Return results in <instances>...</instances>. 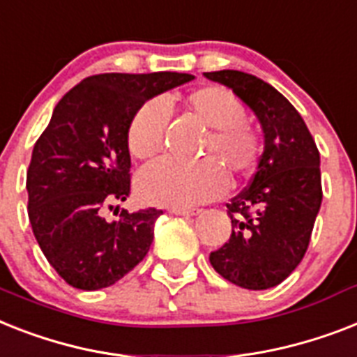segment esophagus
<instances>
[{
    "label": "esophagus",
    "instance_id": "obj_1",
    "mask_svg": "<svg viewBox=\"0 0 357 357\" xmlns=\"http://www.w3.org/2000/svg\"><path fill=\"white\" fill-rule=\"evenodd\" d=\"M170 213L178 214V216H198L202 211L199 208H172Z\"/></svg>",
    "mask_w": 357,
    "mask_h": 357
}]
</instances>
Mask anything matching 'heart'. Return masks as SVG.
Returning <instances> with one entry per match:
<instances>
[{
	"instance_id": "b5f03b06",
	"label": "heart",
	"mask_w": 357,
	"mask_h": 357,
	"mask_svg": "<svg viewBox=\"0 0 357 357\" xmlns=\"http://www.w3.org/2000/svg\"><path fill=\"white\" fill-rule=\"evenodd\" d=\"M183 106L207 126L204 161L181 165L170 159L149 165L137 176L139 196L153 205L187 208L218 198L227 187V176L244 178L253 172L260 155L259 132L245 123L242 100L220 86H204L183 97ZM169 108L152 98L130 121L126 143L133 158L152 159L163 149Z\"/></svg>"
}]
</instances>
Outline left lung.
I'll return each instance as SVG.
<instances>
[{"label":"left lung","mask_w":357,"mask_h":357,"mask_svg":"<svg viewBox=\"0 0 357 357\" xmlns=\"http://www.w3.org/2000/svg\"><path fill=\"white\" fill-rule=\"evenodd\" d=\"M204 75L233 89L264 132V152L251 183L227 204L233 233L208 260L240 288H273L308 249L323 199L319 150L299 112L273 86L234 69Z\"/></svg>","instance_id":"8db88e82"}]
</instances>
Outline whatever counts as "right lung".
Listing matches in <instances>:
<instances>
[{
	"label": "right lung",
	"mask_w": 357,
	"mask_h": 357,
	"mask_svg": "<svg viewBox=\"0 0 357 357\" xmlns=\"http://www.w3.org/2000/svg\"><path fill=\"white\" fill-rule=\"evenodd\" d=\"M192 75L102 73L84 78L54 106L27 170L29 220L40 249L69 286L108 288L146 257L158 208L102 213L130 194L126 133L146 100Z\"/></svg>",
	"instance_id": "1"
}]
</instances>
